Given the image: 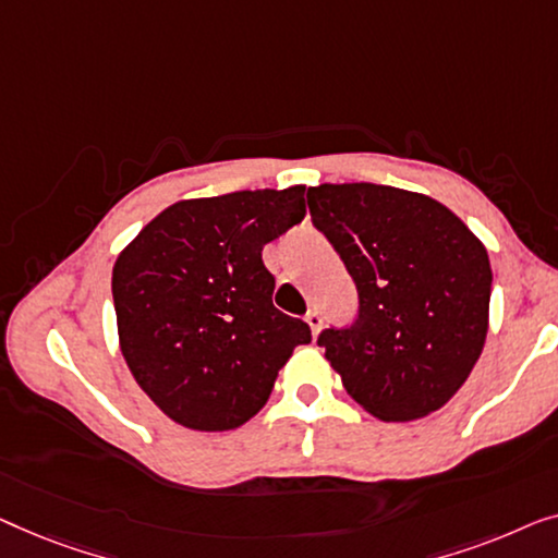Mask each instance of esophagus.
Here are the masks:
<instances>
[{
    "label": "esophagus",
    "instance_id": "1",
    "mask_svg": "<svg viewBox=\"0 0 558 558\" xmlns=\"http://www.w3.org/2000/svg\"><path fill=\"white\" fill-rule=\"evenodd\" d=\"M305 324L311 326V331H313V336H316L318 331H320V324H324V318H320V313H318V308H311L308 313H305Z\"/></svg>",
    "mask_w": 558,
    "mask_h": 558
}]
</instances>
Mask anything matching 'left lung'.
I'll list each match as a JSON object with an SVG mask.
<instances>
[{
  "label": "left lung",
  "instance_id": "obj_1",
  "mask_svg": "<svg viewBox=\"0 0 558 558\" xmlns=\"http://www.w3.org/2000/svg\"><path fill=\"white\" fill-rule=\"evenodd\" d=\"M308 207L359 293L354 324L318 336L343 387L384 422L439 410L488 333L493 270L483 242L445 204L397 186H311Z\"/></svg>",
  "mask_w": 558,
  "mask_h": 558
}]
</instances>
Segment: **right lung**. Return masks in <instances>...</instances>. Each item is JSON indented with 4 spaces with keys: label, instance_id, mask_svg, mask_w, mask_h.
<instances>
[{
    "label": "right lung",
    "instance_id": "add662e5",
    "mask_svg": "<svg viewBox=\"0 0 558 558\" xmlns=\"http://www.w3.org/2000/svg\"><path fill=\"white\" fill-rule=\"evenodd\" d=\"M305 186L184 199L113 265L119 339L133 379L179 425H245L311 328L272 305L263 247L305 217Z\"/></svg>",
    "mask_w": 558,
    "mask_h": 558
}]
</instances>
